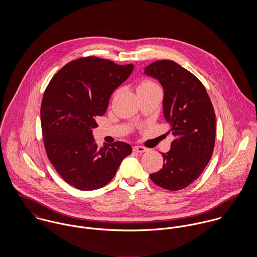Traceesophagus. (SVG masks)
Returning <instances> with one entry per match:
<instances>
[{"label": "esophagus", "mask_w": 257, "mask_h": 257, "mask_svg": "<svg viewBox=\"0 0 257 257\" xmlns=\"http://www.w3.org/2000/svg\"><path fill=\"white\" fill-rule=\"evenodd\" d=\"M134 150L137 151V152L143 153V152H147V150H148V148L145 147H134Z\"/></svg>", "instance_id": "esophagus-1"}]
</instances>
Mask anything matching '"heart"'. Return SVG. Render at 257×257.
<instances>
[{
    "label": "heart",
    "instance_id": "1",
    "mask_svg": "<svg viewBox=\"0 0 257 257\" xmlns=\"http://www.w3.org/2000/svg\"><path fill=\"white\" fill-rule=\"evenodd\" d=\"M147 87H157V85H156L155 83L151 82V81H144V82L140 85L139 89H140V88H147Z\"/></svg>",
    "mask_w": 257,
    "mask_h": 257
}]
</instances>
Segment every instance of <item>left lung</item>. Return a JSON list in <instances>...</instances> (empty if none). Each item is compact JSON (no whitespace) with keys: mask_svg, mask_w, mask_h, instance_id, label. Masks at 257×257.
<instances>
[{"mask_svg":"<svg viewBox=\"0 0 257 257\" xmlns=\"http://www.w3.org/2000/svg\"><path fill=\"white\" fill-rule=\"evenodd\" d=\"M164 91L163 114L176 139L163 155V166L150 174L153 183L177 191L195 181L209 163L215 147L216 114L201 81L171 60L145 68Z\"/></svg>","mask_w":257,"mask_h":257,"instance_id":"1","label":"left lung"}]
</instances>
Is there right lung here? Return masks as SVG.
I'll use <instances>...</instances> for the list:
<instances>
[{
    "instance_id": "obj_1",
    "label": "right lung",
    "mask_w": 257,
    "mask_h": 257,
    "mask_svg": "<svg viewBox=\"0 0 257 257\" xmlns=\"http://www.w3.org/2000/svg\"><path fill=\"white\" fill-rule=\"evenodd\" d=\"M133 70V64L83 57L62 67L45 89L40 108L44 147L57 173L79 190L107 185L133 151L122 142L98 148L93 137L96 117L106 112L110 95Z\"/></svg>"
}]
</instances>
